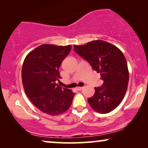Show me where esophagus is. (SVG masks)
Instances as JSON below:
<instances>
[{
  "mask_svg": "<svg viewBox=\"0 0 148 148\" xmlns=\"http://www.w3.org/2000/svg\"><path fill=\"white\" fill-rule=\"evenodd\" d=\"M83 88H84L83 87H77V90L78 91H80V90H82Z\"/></svg>",
  "mask_w": 148,
  "mask_h": 148,
  "instance_id": "esophagus-1",
  "label": "esophagus"
}]
</instances>
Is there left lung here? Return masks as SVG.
Returning <instances> with one entry per match:
<instances>
[{"mask_svg": "<svg viewBox=\"0 0 148 148\" xmlns=\"http://www.w3.org/2000/svg\"><path fill=\"white\" fill-rule=\"evenodd\" d=\"M74 50L100 73L104 81L88 98L90 106L101 114L112 111L122 102L128 86L129 74L124 54L116 46L103 40L74 45Z\"/></svg>", "mask_w": 148, "mask_h": 148, "instance_id": "1", "label": "left lung"}]
</instances>
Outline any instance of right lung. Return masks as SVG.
<instances>
[{
  "instance_id": "obj_1",
  "label": "right lung",
  "mask_w": 148,
  "mask_h": 148,
  "mask_svg": "<svg viewBox=\"0 0 148 148\" xmlns=\"http://www.w3.org/2000/svg\"><path fill=\"white\" fill-rule=\"evenodd\" d=\"M71 49V45L42 44L23 61L21 79L26 95L36 108L51 116L66 112L73 99L75 93L56 84L61 78L58 69Z\"/></svg>"
}]
</instances>
